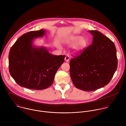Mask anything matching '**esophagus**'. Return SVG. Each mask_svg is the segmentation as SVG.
<instances>
[{
	"instance_id": "34e87169",
	"label": "esophagus",
	"mask_w": 126,
	"mask_h": 126,
	"mask_svg": "<svg viewBox=\"0 0 126 126\" xmlns=\"http://www.w3.org/2000/svg\"><path fill=\"white\" fill-rule=\"evenodd\" d=\"M70 60V57L68 55H66L65 57V60L66 61V62H68L69 60Z\"/></svg>"
}]
</instances>
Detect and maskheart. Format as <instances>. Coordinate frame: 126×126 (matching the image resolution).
<instances>
[{
  "label": "heart",
  "instance_id": "b5f03b06",
  "mask_svg": "<svg viewBox=\"0 0 126 126\" xmlns=\"http://www.w3.org/2000/svg\"><path fill=\"white\" fill-rule=\"evenodd\" d=\"M65 43L68 45H74L73 47V52L79 53L82 52L87 46L88 41L86 39L82 38L79 35L72 36L65 40Z\"/></svg>",
  "mask_w": 126,
  "mask_h": 126
}]
</instances>
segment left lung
I'll use <instances>...</instances> for the list:
<instances>
[{"instance_id":"8db88e82","label":"left lung","mask_w":126,"mask_h":126,"mask_svg":"<svg viewBox=\"0 0 126 126\" xmlns=\"http://www.w3.org/2000/svg\"><path fill=\"white\" fill-rule=\"evenodd\" d=\"M92 44L70 61V74L74 86L92 91L108 84L117 68L118 59L113 42L97 30L89 31Z\"/></svg>"}]
</instances>
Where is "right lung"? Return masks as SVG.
Here are the masks:
<instances>
[{"label": "right lung", "instance_id": "1", "mask_svg": "<svg viewBox=\"0 0 126 126\" xmlns=\"http://www.w3.org/2000/svg\"><path fill=\"white\" fill-rule=\"evenodd\" d=\"M45 31L41 29L24 34L10 50L9 72L20 86L33 90L48 88L64 62L65 55H53L43 47L33 46L34 39L42 37Z\"/></svg>", "mask_w": 126, "mask_h": 126}]
</instances>
